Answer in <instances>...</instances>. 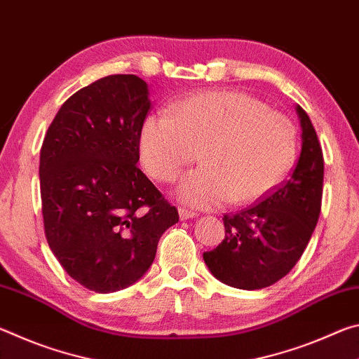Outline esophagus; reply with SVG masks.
<instances>
[{"instance_id": "34e87169", "label": "esophagus", "mask_w": 359, "mask_h": 359, "mask_svg": "<svg viewBox=\"0 0 359 359\" xmlns=\"http://www.w3.org/2000/svg\"><path fill=\"white\" fill-rule=\"evenodd\" d=\"M196 215H198L196 212L188 210V209H184V208H179V217H180V220H188V218H194Z\"/></svg>"}]
</instances>
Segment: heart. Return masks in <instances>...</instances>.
<instances>
[{
    "label": "heart",
    "instance_id": "1",
    "mask_svg": "<svg viewBox=\"0 0 359 359\" xmlns=\"http://www.w3.org/2000/svg\"><path fill=\"white\" fill-rule=\"evenodd\" d=\"M205 165L175 188L182 203L212 209L267 196L293 166L297 135L287 115L238 92H201L151 114L139 131V155L158 182H171L199 158Z\"/></svg>",
    "mask_w": 359,
    "mask_h": 359
}]
</instances>
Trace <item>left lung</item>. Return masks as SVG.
<instances>
[{
	"instance_id": "obj_1",
	"label": "left lung",
	"mask_w": 359,
	"mask_h": 359,
	"mask_svg": "<svg viewBox=\"0 0 359 359\" xmlns=\"http://www.w3.org/2000/svg\"><path fill=\"white\" fill-rule=\"evenodd\" d=\"M299 160L290 179L261 203L224 215V239L203 257L218 280L241 290L271 287L293 269L317 226L323 196V151L306 111Z\"/></svg>"
}]
</instances>
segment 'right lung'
Wrapping results in <instances>:
<instances>
[{
  "mask_svg": "<svg viewBox=\"0 0 359 359\" xmlns=\"http://www.w3.org/2000/svg\"><path fill=\"white\" fill-rule=\"evenodd\" d=\"M149 87L135 74L102 77L63 102L41 147L48 247L82 287L114 293L149 271L179 212L141 169L139 131Z\"/></svg>",
  "mask_w": 359,
  "mask_h": 359,
  "instance_id": "1",
  "label": "right lung"
}]
</instances>
